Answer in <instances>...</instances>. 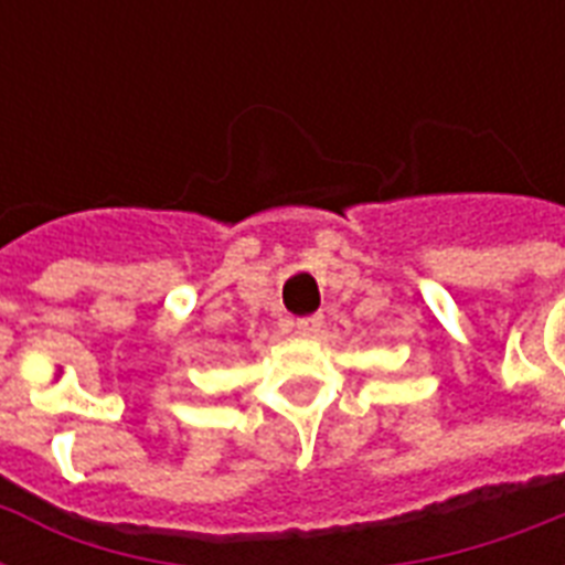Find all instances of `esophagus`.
<instances>
[{
    "label": "esophagus",
    "mask_w": 565,
    "mask_h": 565,
    "mask_svg": "<svg viewBox=\"0 0 565 565\" xmlns=\"http://www.w3.org/2000/svg\"><path fill=\"white\" fill-rule=\"evenodd\" d=\"M319 328H322V317H319V313H313V317L296 319V331H299L301 337L319 334Z\"/></svg>",
    "instance_id": "1"
}]
</instances>
